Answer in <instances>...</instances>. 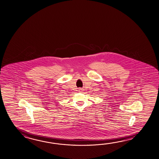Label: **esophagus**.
Listing matches in <instances>:
<instances>
[{
	"label": "esophagus",
	"instance_id": "34e87169",
	"mask_svg": "<svg viewBox=\"0 0 159 159\" xmlns=\"http://www.w3.org/2000/svg\"><path fill=\"white\" fill-rule=\"evenodd\" d=\"M83 91V89H81V88H79V92H82Z\"/></svg>",
	"mask_w": 159,
	"mask_h": 159
}]
</instances>
